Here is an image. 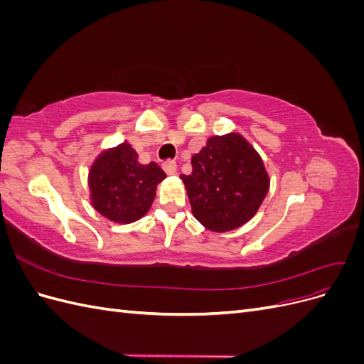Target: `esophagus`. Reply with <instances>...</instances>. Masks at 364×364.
I'll list each match as a JSON object with an SVG mask.
<instances>
[{"label": "esophagus", "instance_id": "1", "mask_svg": "<svg viewBox=\"0 0 364 364\" xmlns=\"http://www.w3.org/2000/svg\"><path fill=\"white\" fill-rule=\"evenodd\" d=\"M162 168L167 174H176V171H178V165H176L174 161H167L162 164Z\"/></svg>", "mask_w": 364, "mask_h": 364}]
</instances>
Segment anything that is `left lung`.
I'll return each mask as SVG.
<instances>
[{"label":"left lung","instance_id":"left-lung-1","mask_svg":"<svg viewBox=\"0 0 364 364\" xmlns=\"http://www.w3.org/2000/svg\"><path fill=\"white\" fill-rule=\"evenodd\" d=\"M181 179L193 215L213 232L247 223L266 199L270 179L258 151L240 134L211 136Z\"/></svg>","mask_w":364,"mask_h":364}]
</instances>
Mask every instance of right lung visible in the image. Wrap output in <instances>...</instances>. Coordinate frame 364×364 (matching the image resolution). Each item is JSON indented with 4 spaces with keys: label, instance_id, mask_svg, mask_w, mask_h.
<instances>
[{
    "label": "right lung",
    "instance_id": "right-lung-1",
    "mask_svg": "<svg viewBox=\"0 0 364 364\" xmlns=\"http://www.w3.org/2000/svg\"><path fill=\"white\" fill-rule=\"evenodd\" d=\"M167 176L156 162L142 165L129 142L102 151L90 170L91 203L115 223L144 217L155 200L156 186Z\"/></svg>",
    "mask_w": 364,
    "mask_h": 364
}]
</instances>
